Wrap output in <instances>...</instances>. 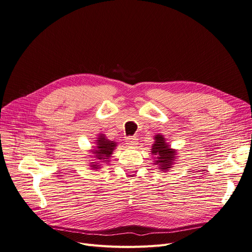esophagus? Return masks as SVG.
I'll return each mask as SVG.
<instances>
[{"label":"esophagus","instance_id":"esophagus-1","mask_svg":"<svg viewBox=\"0 0 252 252\" xmlns=\"http://www.w3.org/2000/svg\"><path fill=\"white\" fill-rule=\"evenodd\" d=\"M126 144L130 147H135V146H137V144H138V139L136 137H129L126 140Z\"/></svg>","mask_w":252,"mask_h":252}]
</instances>
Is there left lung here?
<instances>
[{
	"label": "left lung",
	"mask_w": 252,
	"mask_h": 252,
	"mask_svg": "<svg viewBox=\"0 0 252 252\" xmlns=\"http://www.w3.org/2000/svg\"><path fill=\"white\" fill-rule=\"evenodd\" d=\"M154 144L151 146V154L154 156V165L160 171H168L177 160V150L170 148L163 135L154 136Z\"/></svg>",
	"instance_id": "obj_1"
}]
</instances>
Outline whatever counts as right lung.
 <instances>
[{
	"mask_svg": "<svg viewBox=\"0 0 252 252\" xmlns=\"http://www.w3.org/2000/svg\"><path fill=\"white\" fill-rule=\"evenodd\" d=\"M117 147V143L111 140H108L105 135L100 134L96 140V146L90 150L92 154H94L96 162H90L92 169H99L102 167V164L110 162V157L113 154L114 149Z\"/></svg>",
	"mask_w": 252,
	"mask_h": 252,
	"instance_id": "1",
	"label": "right lung"
}]
</instances>
